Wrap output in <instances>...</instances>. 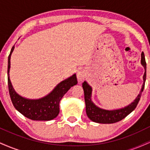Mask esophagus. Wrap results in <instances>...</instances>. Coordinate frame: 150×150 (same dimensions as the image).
<instances>
[{
    "instance_id": "1",
    "label": "esophagus",
    "mask_w": 150,
    "mask_h": 150,
    "mask_svg": "<svg viewBox=\"0 0 150 150\" xmlns=\"http://www.w3.org/2000/svg\"><path fill=\"white\" fill-rule=\"evenodd\" d=\"M77 79H78V80L80 81H80L83 80L84 79H85L86 77L85 72L83 70H79V71L77 72Z\"/></svg>"
}]
</instances>
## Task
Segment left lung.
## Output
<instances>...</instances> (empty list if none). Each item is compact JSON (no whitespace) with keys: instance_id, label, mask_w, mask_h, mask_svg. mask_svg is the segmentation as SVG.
<instances>
[{"instance_id":"obj_1","label":"left lung","mask_w":150,"mask_h":150,"mask_svg":"<svg viewBox=\"0 0 150 150\" xmlns=\"http://www.w3.org/2000/svg\"><path fill=\"white\" fill-rule=\"evenodd\" d=\"M141 64L144 68V73L143 75V85L142 86L140 94L137 95L136 99L128 106H125L124 108H119L115 110H106L96 106L92 101V88L86 81L82 83V88L85 94V101L86 105V113L88 118L92 121L99 123H114L120 121L125 117L130 114L136 108L139 101H140L142 92H143L144 87V83L146 80V64L144 54L143 52L141 53Z\"/></svg>"}]
</instances>
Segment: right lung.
Instances as JSON below:
<instances>
[{"label": "right lung", "instance_id": "1", "mask_svg": "<svg viewBox=\"0 0 150 150\" xmlns=\"http://www.w3.org/2000/svg\"><path fill=\"white\" fill-rule=\"evenodd\" d=\"M13 46L8 56V89L13 106L23 116L33 120H51L59 113V103L62 97L73 86L77 85L76 75L70 76L60 82L51 93L39 99H29L22 97L15 91L10 80V57L14 50Z\"/></svg>", "mask_w": 150, "mask_h": 150}]
</instances>
